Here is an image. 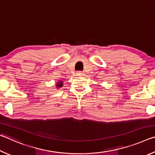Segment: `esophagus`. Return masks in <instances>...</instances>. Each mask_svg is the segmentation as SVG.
I'll use <instances>...</instances> for the list:
<instances>
[{"label": "esophagus", "instance_id": "1", "mask_svg": "<svg viewBox=\"0 0 155 155\" xmlns=\"http://www.w3.org/2000/svg\"><path fill=\"white\" fill-rule=\"evenodd\" d=\"M76 74H77V76H78V77H81V76H83L84 74L83 72L81 71H78Z\"/></svg>", "mask_w": 155, "mask_h": 155}]
</instances>
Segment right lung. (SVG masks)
Segmentation results:
<instances>
[{
  "label": "right lung",
  "mask_w": 155,
  "mask_h": 155,
  "mask_svg": "<svg viewBox=\"0 0 155 155\" xmlns=\"http://www.w3.org/2000/svg\"><path fill=\"white\" fill-rule=\"evenodd\" d=\"M63 85H62V82L61 81H59V83L57 84V87H61Z\"/></svg>",
  "instance_id": "obj_1"
}]
</instances>
